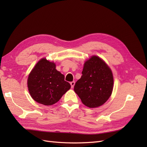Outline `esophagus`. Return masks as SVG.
Here are the masks:
<instances>
[{"label":"esophagus","instance_id":"1","mask_svg":"<svg viewBox=\"0 0 147 147\" xmlns=\"http://www.w3.org/2000/svg\"><path fill=\"white\" fill-rule=\"evenodd\" d=\"M70 85H71V88H73L74 87V85H75V82H70Z\"/></svg>","mask_w":147,"mask_h":147}]
</instances>
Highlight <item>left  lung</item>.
I'll return each mask as SVG.
<instances>
[{"label":"left lung","instance_id":"left-lung-1","mask_svg":"<svg viewBox=\"0 0 147 147\" xmlns=\"http://www.w3.org/2000/svg\"><path fill=\"white\" fill-rule=\"evenodd\" d=\"M81 78L75 83L74 91L88 107L103 105L112 93L113 77L108 65L99 57L92 56L84 64Z\"/></svg>","mask_w":147,"mask_h":147}]
</instances>
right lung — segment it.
<instances>
[{"instance_id":"1","label":"right lung","mask_w":147,"mask_h":147,"mask_svg":"<svg viewBox=\"0 0 147 147\" xmlns=\"http://www.w3.org/2000/svg\"><path fill=\"white\" fill-rule=\"evenodd\" d=\"M28 87L35 101L51 105L58 102L71 86L64 80V75L56 69L55 63L42 58L29 74Z\"/></svg>"}]
</instances>
